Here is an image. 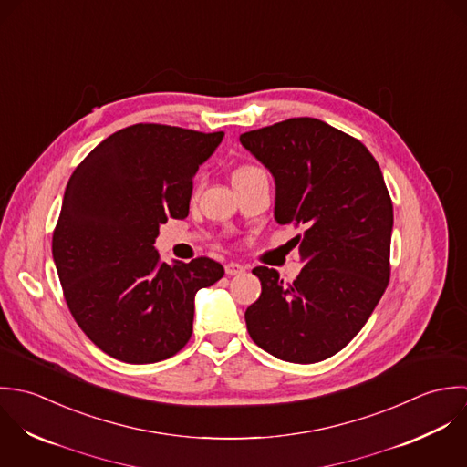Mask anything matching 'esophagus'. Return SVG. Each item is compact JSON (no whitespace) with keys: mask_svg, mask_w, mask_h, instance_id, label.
<instances>
[{"mask_svg":"<svg viewBox=\"0 0 467 467\" xmlns=\"http://www.w3.org/2000/svg\"><path fill=\"white\" fill-rule=\"evenodd\" d=\"M225 273H227L229 276H240V275H244V273H245V267H244L242 264L229 262V264L225 265Z\"/></svg>","mask_w":467,"mask_h":467,"instance_id":"34e87169","label":"esophagus"}]
</instances>
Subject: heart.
I'll return each instance as SVG.
<instances>
[{
    "label": "heart",
    "mask_w": 467,
    "mask_h": 467,
    "mask_svg": "<svg viewBox=\"0 0 467 467\" xmlns=\"http://www.w3.org/2000/svg\"><path fill=\"white\" fill-rule=\"evenodd\" d=\"M242 175H265V171L258 166H244L234 173V177H242Z\"/></svg>",
    "instance_id": "1"
}]
</instances>
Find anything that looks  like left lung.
<instances>
[{
	"label": "left lung",
	"instance_id": "1",
	"mask_svg": "<svg viewBox=\"0 0 467 467\" xmlns=\"http://www.w3.org/2000/svg\"><path fill=\"white\" fill-rule=\"evenodd\" d=\"M240 142L275 175L278 223L305 229L296 280L253 269L262 294L245 310L249 336L288 363L328 359L365 327L389 281L393 205L380 168L361 140L312 117Z\"/></svg>",
	"mask_w": 467,
	"mask_h": 467
}]
</instances>
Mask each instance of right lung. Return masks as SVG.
<instances>
[{
	"label": "right lung",
	"mask_w": 467,
	"mask_h": 467,
	"mask_svg": "<svg viewBox=\"0 0 467 467\" xmlns=\"http://www.w3.org/2000/svg\"><path fill=\"white\" fill-rule=\"evenodd\" d=\"M222 137L133 124L104 139L68 181L52 254L76 323L113 359L146 365L181 352L196 290L223 276L211 258L171 267L153 247L161 223L186 218L192 177Z\"/></svg>",
	"instance_id": "add662e5"
}]
</instances>
